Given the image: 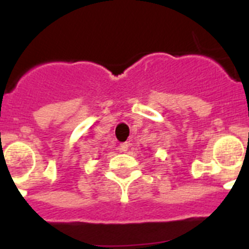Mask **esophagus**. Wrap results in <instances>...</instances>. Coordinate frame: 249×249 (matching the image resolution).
Instances as JSON below:
<instances>
[{
  "label": "esophagus",
  "mask_w": 249,
  "mask_h": 249,
  "mask_svg": "<svg viewBox=\"0 0 249 249\" xmlns=\"http://www.w3.org/2000/svg\"><path fill=\"white\" fill-rule=\"evenodd\" d=\"M128 147H129L128 142H123V143L120 144V151H121V152L128 151Z\"/></svg>",
  "instance_id": "34e87169"
}]
</instances>
